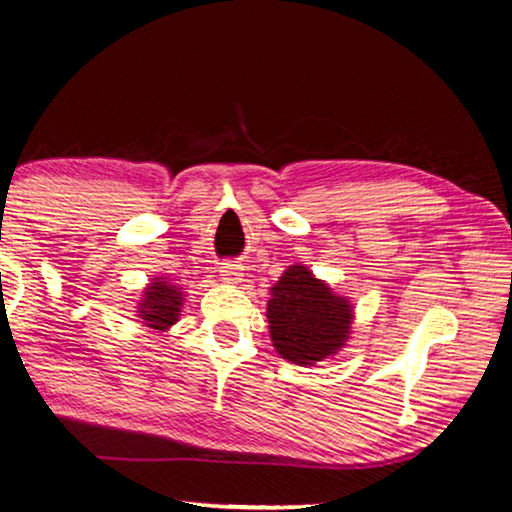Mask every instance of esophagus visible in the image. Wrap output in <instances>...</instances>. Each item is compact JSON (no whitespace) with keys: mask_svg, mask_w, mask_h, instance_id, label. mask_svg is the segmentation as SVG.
Masks as SVG:
<instances>
[{"mask_svg":"<svg viewBox=\"0 0 512 512\" xmlns=\"http://www.w3.org/2000/svg\"><path fill=\"white\" fill-rule=\"evenodd\" d=\"M243 269H241V266L239 264H234V262H225L223 266H221V275H223V280L225 282H232V285H234V282H239L241 280V273Z\"/></svg>","mask_w":512,"mask_h":512,"instance_id":"esophagus-1","label":"esophagus"}]
</instances>
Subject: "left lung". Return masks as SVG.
I'll use <instances>...</instances> for the list:
<instances>
[{
	"instance_id": "8db88e82",
	"label": "left lung",
	"mask_w": 512,
	"mask_h": 512,
	"mask_svg": "<svg viewBox=\"0 0 512 512\" xmlns=\"http://www.w3.org/2000/svg\"><path fill=\"white\" fill-rule=\"evenodd\" d=\"M266 316L275 351L294 364H314L344 346L351 305L316 280L305 266H289L271 289Z\"/></svg>"
}]
</instances>
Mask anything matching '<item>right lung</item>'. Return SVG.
Returning <instances> with one entry per match:
<instances>
[{"instance_id":"1","label":"right lung","mask_w":512,"mask_h":512,"mask_svg":"<svg viewBox=\"0 0 512 512\" xmlns=\"http://www.w3.org/2000/svg\"><path fill=\"white\" fill-rule=\"evenodd\" d=\"M182 307V291L170 285L164 278H157V282H150L145 298L141 303V319H145V326L152 330H166L173 326L180 316Z\"/></svg>"}]
</instances>
